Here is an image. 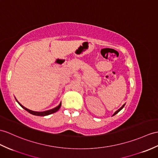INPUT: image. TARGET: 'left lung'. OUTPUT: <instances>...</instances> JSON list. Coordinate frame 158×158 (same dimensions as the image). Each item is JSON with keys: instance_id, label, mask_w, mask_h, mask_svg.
<instances>
[{"instance_id": "obj_1", "label": "left lung", "mask_w": 158, "mask_h": 158, "mask_svg": "<svg viewBox=\"0 0 158 158\" xmlns=\"http://www.w3.org/2000/svg\"><path fill=\"white\" fill-rule=\"evenodd\" d=\"M125 104H124V105H123L121 107V108L120 109H118L117 111H115V112H114V113L113 114V116H114V115H115V114H117L118 112H119V111H120V110H121L122 109H123V107L125 106Z\"/></svg>"}]
</instances>
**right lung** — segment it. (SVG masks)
<instances>
[{"mask_svg": "<svg viewBox=\"0 0 158 158\" xmlns=\"http://www.w3.org/2000/svg\"><path fill=\"white\" fill-rule=\"evenodd\" d=\"M15 99H16V98H15ZM16 101H17V102L19 103V105H20L23 109H24L25 110L27 111V112H29L30 114H33V115H36V116H41V117L47 116V115L51 114H52V113H54L57 112V111L60 109V106H61V103L60 102V105H59L58 106L55 107V108H53V109H50V110H45V111H43V112H38V111H33V110H29V109H28L25 108V107L23 106V105H21V104L17 101V99H16Z\"/></svg>", "mask_w": 158, "mask_h": 158, "instance_id": "add662e5", "label": "right lung"}]
</instances>
